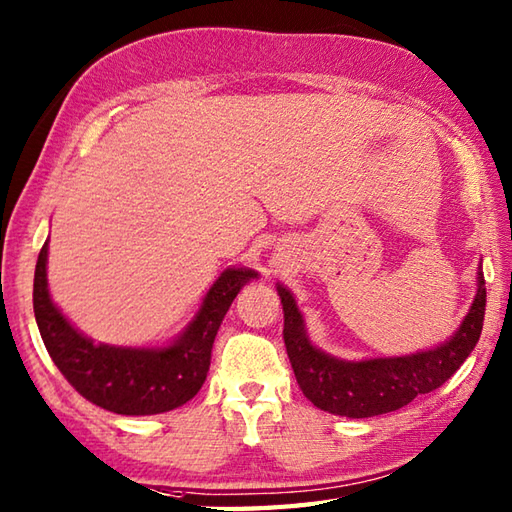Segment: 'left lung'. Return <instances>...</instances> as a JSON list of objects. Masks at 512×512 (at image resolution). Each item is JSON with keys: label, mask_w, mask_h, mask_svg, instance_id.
<instances>
[{"label": "left lung", "mask_w": 512, "mask_h": 512, "mask_svg": "<svg viewBox=\"0 0 512 512\" xmlns=\"http://www.w3.org/2000/svg\"><path fill=\"white\" fill-rule=\"evenodd\" d=\"M278 295L285 311L282 337L304 396L320 410L348 418L388 414L412 403L418 394L438 390L478 344L486 311V287L480 271L471 311L449 342L407 357L342 361L324 355L309 342L293 295L280 285Z\"/></svg>", "instance_id": "8db88e82"}]
</instances>
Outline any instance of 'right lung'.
<instances>
[{"label":"right lung","instance_id":"right-lung-1","mask_svg":"<svg viewBox=\"0 0 512 512\" xmlns=\"http://www.w3.org/2000/svg\"><path fill=\"white\" fill-rule=\"evenodd\" d=\"M45 263L48 241L34 269L32 304L54 366L89 403L124 416L170 412L201 390L223 317L245 282L258 276L252 269H225L186 333L168 348L146 350L94 344L78 333L50 300Z\"/></svg>","mask_w":512,"mask_h":512}]
</instances>
